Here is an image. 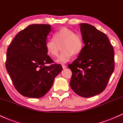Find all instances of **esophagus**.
<instances>
[{
	"instance_id": "esophagus-1",
	"label": "esophagus",
	"mask_w": 123,
	"mask_h": 123,
	"mask_svg": "<svg viewBox=\"0 0 123 123\" xmlns=\"http://www.w3.org/2000/svg\"><path fill=\"white\" fill-rule=\"evenodd\" d=\"M62 67H63V69L66 68L67 67V66H66V65H64V64H62Z\"/></svg>"
}]
</instances>
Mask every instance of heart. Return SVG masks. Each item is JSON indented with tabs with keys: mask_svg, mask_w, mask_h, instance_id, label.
<instances>
[{
	"mask_svg": "<svg viewBox=\"0 0 123 123\" xmlns=\"http://www.w3.org/2000/svg\"><path fill=\"white\" fill-rule=\"evenodd\" d=\"M53 38L47 40L45 47L48 54L54 57L58 55L62 45V51L56 60L57 63H67L74 54H79L83 49V41L81 35L67 27H62L56 31L53 34Z\"/></svg>",
	"mask_w": 123,
	"mask_h": 123,
	"instance_id": "1",
	"label": "heart"
}]
</instances>
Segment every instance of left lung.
<instances>
[{
  "instance_id": "obj_1",
  "label": "left lung",
  "mask_w": 123,
  "mask_h": 123,
  "mask_svg": "<svg viewBox=\"0 0 123 123\" xmlns=\"http://www.w3.org/2000/svg\"><path fill=\"white\" fill-rule=\"evenodd\" d=\"M79 25L85 46L68 67L73 73L71 89L79 96L87 98L105 90L114 71V50L105 34L91 25Z\"/></svg>"
}]
</instances>
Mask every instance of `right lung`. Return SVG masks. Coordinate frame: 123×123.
I'll return each instance as SVG.
<instances>
[{"mask_svg":"<svg viewBox=\"0 0 123 123\" xmlns=\"http://www.w3.org/2000/svg\"><path fill=\"white\" fill-rule=\"evenodd\" d=\"M51 30L49 25H30L16 35L8 48L6 67L15 89L25 97L44 96L63 68L47 55L45 45Z\"/></svg>","mask_w":123,"mask_h":123,"instance_id":"right-lung-1","label":"right lung"}]
</instances>
